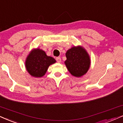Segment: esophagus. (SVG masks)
Instances as JSON below:
<instances>
[{
	"instance_id": "esophagus-1",
	"label": "esophagus",
	"mask_w": 123,
	"mask_h": 123,
	"mask_svg": "<svg viewBox=\"0 0 123 123\" xmlns=\"http://www.w3.org/2000/svg\"><path fill=\"white\" fill-rule=\"evenodd\" d=\"M56 60L57 62H58V63H60L61 62V58H60V57H57L56 58Z\"/></svg>"
}]
</instances>
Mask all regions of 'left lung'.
Masks as SVG:
<instances>
[{"label": "left lung", "instance_id": "left-lung-1", "mask_svg": "<svg viewBox=\"0 0 123 123\" xmlns=\"http://www.w3.org/2000/svg\"><path fill=\"white\" fill-rule=\"evenodd\" d=\"M65 64L72 75L81 77L87 72L90 67L89 55L81 46L73 47L67 51Z\"/></svg>", "mask_w": 123, "mask_h": 123}]
</instances>
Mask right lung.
<instances>
[{
  "mask_svg": "<svg viewBox=\"0 0 123 123\" xmlns=\"http://www.w3.org/2000/svg\"><path fill=\"white\" fill-rule=\"evenodd\" d=\"M56 62L52 57L48 56L39 48L32 50L25 60V68L32 76L41 78L46 73L50 65Z\"/></svg>",
  "mask_w": 123,
  "mask_h": 123,
  "instance_id": "obj_1",
  "label": "right lung"
}]
</instances>
